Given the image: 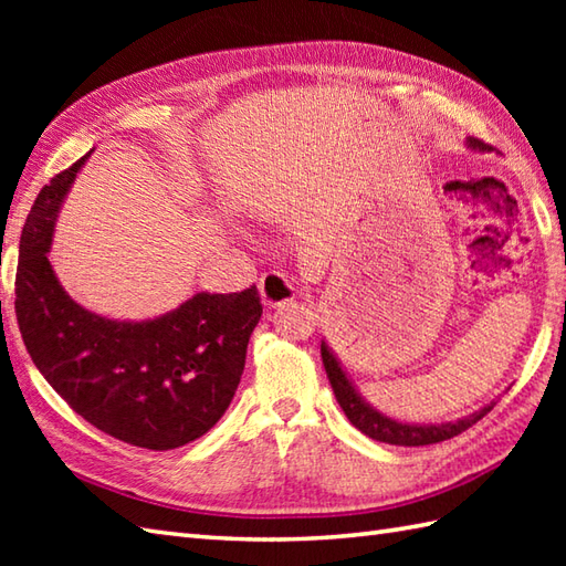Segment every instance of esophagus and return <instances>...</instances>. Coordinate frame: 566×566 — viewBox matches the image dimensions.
<instances>
[{"instance_id": "obj_1", "label": "esophagus", "mask_w": 566, "mask_h": 566, "mask_svg": "<svg viewBox=\"0 0 566 566\" xmlns=\"http://www.w3.org/2000/svg\"><path fill=\"white\" fill-rule=\"evenodd\" d=\"M260 296H262V304L264 306L274 308V306H284V304L294 302L296 290H294V284L286 280L284 274H280V272H264L260 276Z\"/></svg>"}]
</instances>
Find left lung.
<instances>
[{
  "label": "left lung",
  "mask_w": 566,
  "mask_h": 566,
  "mask_svg": "<svg viewBox=\"0 0 566 566\" xmlns=\"http://www.w3.org/2000/svg\"><path fill=\"white\" fill-rule=\"evenodd\" d=\"M469 146L479 148V150H489L486 143L479 140V138H469ZM321 357H323V367H326V375H328L335 399H338L347 420H350V423L357 430H363L365 436H369L371 440H379V442H387V444L418 448V444H436V442H442V440H450L454 436H460V432H464L467 428H472L476 420H482L491 411V408L496 406V403H491V406L482 408V411H476L472 416L457 420V423H442V426L399 423V420H391L387 416H381L369 403L359 399V394L355 391L350 379L345 377V371L340 369L338 359L333 357V353L328 350L326 343H321Z\"/></svg>",
  "instance_id": "left-lung-1"
}]
</instances>
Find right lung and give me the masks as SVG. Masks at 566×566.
I'll return each mask as SVG.
<instances>
[{"mask_svg":"<svg viewBox=\"0 0 566 566\" xmlns=\"http://www.w3.org/2000/svg\"><path fill=\"white\" fill-rule=\"evenodd\" d=\"M84 158L41 189L23 223L14 282L23 345L60 399L94 428L136 448H182L219 423L233 399L262 316L258 286L195 294L143 323L102 318L72 302L48 248Z\"/></svg>","mask_w":566,"mask_h":566,"instance_id":"1","label":"right lung"}]
</instances>
